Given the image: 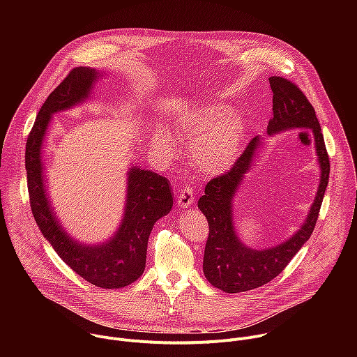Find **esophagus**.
<instances>
[{
	"label": "esophagus",
	"mask_w": 357,
	"mask_h": 357,
	"mask_svg": "<svg viewBox=\"0 0 357 357\" xmlns=\"http://www.w3.org/2000/svg\"><path fill=\"white\" fill-rule=\"evenodd\" d=\"M193 199H195V193H193V189L190 186H183L179 192H178V205L182 206V208H186L189 205H192L193 203Z\"/></svg>",
	"instance_id": "1"
}]
</instances>
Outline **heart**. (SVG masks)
<instances>
[{
  "instance_id": "heart-1",
  "label": "heart",
  "mask_w": 357,
  "mask_h": 357,
  "mask_svg": "<svg viewBox=\"0 0 357 357\" xmlns=\"http://www.w3.org/2000/svg\"><path fill=\"white\" fill-rule=\"evenodd\" d=\"M174 130L181 138H197L193 142V155L203 171L222 174L237 158L245 134V123L241 117L231 114L227 106H211L176 119ZM172 145L165 131L155 137V146L161 154L169 155Z\"/></svg>"
}]
</instances>
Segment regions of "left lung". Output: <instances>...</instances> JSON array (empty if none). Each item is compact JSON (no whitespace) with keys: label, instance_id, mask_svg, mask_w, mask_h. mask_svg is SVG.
Instances as JSON below:
<instances>
[{"label":"left lung","instance_id":"obj_1","mask_svg":"<svg viewBox=\"0 0 357 357\" xmlns=\"http://www.w3.org/2000/svg\"><path fill=\"white\" fill-rule=\"evenodd\" d=\"M273 113L267 132L275 134L289 128H310L314 134L321 164V183L317 197L301 230L285 243L268 250H251L236 237L231 222V199L243 175L248 171L259 138H252L230 169L211 179L197 208L206 216L209 237L203 257V273L208 281L225 292H244L259 288L275 278L307 241L317 225L324 195L329 182V155L315 109L302 90L281 76L270 77Z\"/></svg>","mask_w":357,"mask_h":357}]
</instances>
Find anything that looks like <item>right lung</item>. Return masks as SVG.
<instances>
[{"label": "right lung", "mask_w": 357, "mask_h": 357, "mask_svg": "<svg viewBox=\"0 0 357 357\" xmlns=\"http://www.w3.org/2000/svg\"><path fill=\"white\" fill-rule=\"evenodd\" d=\"M97 73L94 69L75 68L47 96L26 139L25 168L31 211L43 237L76 274L96 287L112 289L127 287L142 275L149 233L158 219L169 213L174 199L167 178L132 168L128 172L126 215L109 243L83 245L62 230L43 188L40 145L50 116L86 98Z\"/></svg>", "instance_id": "add662e5"}]
</instances>
